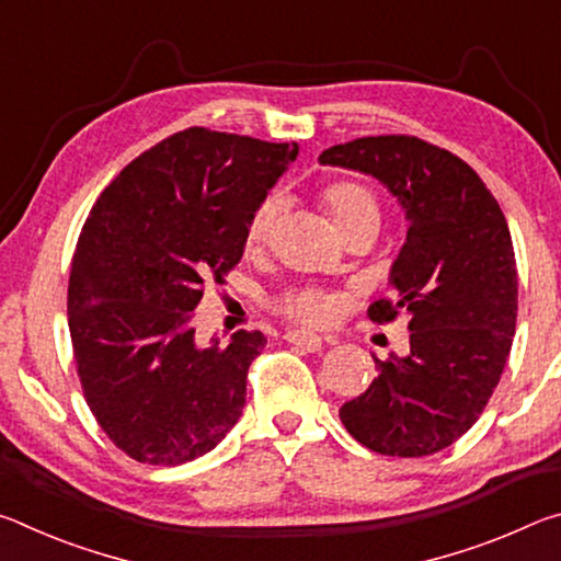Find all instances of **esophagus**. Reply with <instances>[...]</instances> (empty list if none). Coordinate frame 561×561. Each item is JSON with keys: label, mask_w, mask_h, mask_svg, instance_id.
I'll return each instance as SVG.
<instances>
[{"label": "esophagus", "mask_w": 561, "mask_h": 561, "mask_svg": "<svg viewBox=\"0 0 561 561\" xmlns=\"http://www.w3.org/2000/svg\"><path fill=\"white\" fill-rule=\"evenodd\" d=\"M284 339H287L289 344L299 346L301 351H309V354H314V351H321V346H324V339L319 334H311V331H289Z\"/></svg>", "instance_id": "esophagus-1"}]
</instances>
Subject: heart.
<instances>
[{
  "instance_id": "heart-1",
  "label": "heart",
  "mask_w": 561,
  "mask_h": 561,
  "mask_svg": "<svg viewBox=\"0 0 561 561\" xmlns=\"http://www.w3.org/2000/svg\"><path fill=\"white\" fill-rule=\"evenodd\" d=\"M321 205L327 207L331 222L339 230V234H346L351 230H360V227H374L378 230L381 225V205H378L376 195L366 185L354 183V180H341V183L329 185L321 193ZM282 213V197L272 193L254 207L250 217V227H247V242L262 244L270 240L274 225L279 220ZM282 309L289 317L307 321V324H321L331 317V301L324 294L301 289L289 291L282 299Z\"/></svg>"
}]
</instances>
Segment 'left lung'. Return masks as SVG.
Returning a JSON list of instances; mask_svg holds the SVG:
<instances>
[{
    "label": "left lung",
    "mask_w": 561,
    "mask_h": 561,
    "mask_svg": "<svg viewBox=\"0 0 561 561\" xmlns=\"http://www.w3.org/2000/svg\"><path fill=\"white\" fill-rule=\"evenodd\" d=\"M371 175L408 222L378 324L408 314L411 351L376 360L378 376L339 417L368 450L423 458L472 428L507 364L517 321V262L505 215L480 175L413 136H368L319 156Z\"/></svg>",
    "instance_id": "obj_1"
}]
</instances>
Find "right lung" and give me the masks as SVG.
<instances>
[{
  "label": "right lung",
  "mask_w": 561,
  "mask_h": 561,
  "mask_svg": "<svg viewBox=\"0 0 561 561\" xmlns=\"http://www.w3.org/2000/svg\"><path fill=\"white\" fill-rule=\"evenodd\" d=\"M297 144L187 128L146 150L93 205L69 277L76 368L103 433L148 465L201 458L240 421L262 331L197 346L207 279L242 260L250 217Z\"/></svg>",
  "instance_id": "right-lung-1"
}]
</instances>
